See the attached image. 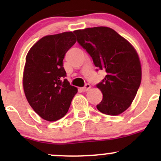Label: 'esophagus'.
<instances>
[{
	"instance_id": "esophagus-1",
	"label": "esophagus",
	"mask_w": 161,
	"mask_h": 161,
	"mask_svg": "<svg viewBox=\"0 0 161 161\" xmlns=\"http://www.w3.org/2000/svg\"><path fill=\"white\" fill-rule=\"evenodd\" d=\"M90 88H91V86H90L89 84H86V86L83 87V88H82V92H87V91H88Z\"/></svg>"
}]
</instances>
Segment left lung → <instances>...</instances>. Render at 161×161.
I'll list each match as a JSON object with an SVG mask.
<instances>
[{
    "label": "left lung",
    "instance_id": "8db88e82",
    "mask_svg": "<svg viewBox=\"0 0 161 161\" xmlns=\"http://www.w3.org/2000/svg\"><path fill=\"white\" fill-rule=\"evenodd\" d=\"M73 32L96 67L107 73L96 86L103 94L97 110L107 115L122 114L132 104L141 84L142 68L137 52L110 28H87Z\"/></svg>",
    "mask_w": 161,
    "mask_h": 161
}]
</instances>
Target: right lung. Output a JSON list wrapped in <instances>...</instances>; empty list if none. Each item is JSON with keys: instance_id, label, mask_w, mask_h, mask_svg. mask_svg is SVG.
Masks as SVG:
<instances>
[{"instance_id": "1", "label": "right lung", "mask_w": 161, "mask_h": 161, "mask_svg": "<svg viewBox=\"0 0 161 161\" xmlns=\"http://www.w3.org/2000/svg\"><path fill=\"white\" fill-rule=\"evenodd\" d=\"M76 42L72 32L43 37L29 50L23 73V89L33 110L42 119L64 117L78 90L65 79L66 53Z\"/></svg>"}]
</instances>
